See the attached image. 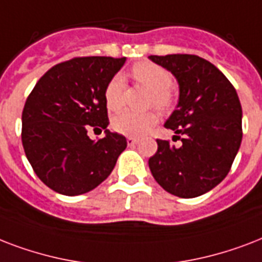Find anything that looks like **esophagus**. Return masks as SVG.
Returning a JSON list of instances; mask_svg holds the SVG:
<instances>
[{"mask_svg": "<svg viewBox=\"0 0 262 262\" xmlns=\"http://www.w3.org/2000/svg\"><path fill=\"white\" fill-rule=\"evenodd\" d=\"M138 142H139V138H135V137H128V138H127V143H128L129 146L135 145V143H138Z\"/></svg>", "mask_w": 262, "mask_h": 262, "instance_id": "1", "label": "esophagus"}]
</instances>
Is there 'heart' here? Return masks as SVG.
<instances>
[{
	"label": "heart",
	"instance_id": "heart-1",
	"mask_svg": "<svg viewBox=\"0 0 262 262\" xmlns=\"http://www.w3.org/2000/svg\"><path fill=\"white\" fill-rule=\"evenodd\" d=\"M134 78L149 89L153 94L154 105L161 111H167L172 105V95L169 87L172 84L171 74L165 68L149 61L138 62L133 67ZM124 79L121 75H115L105 89V101L111 111H117L123 105ZM157 123V115L154 112H134L123 111L113 119V128L117 133L139 137L149 131Z\"/></svg>",
	"mask_w": 262,
	"mask_h": 262
}]
</instances>
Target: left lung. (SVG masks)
Returning a JSON list of instances; mask_svg holds the SVG:
<instances>
[{
  "label": "left lung",
  "instance_id": "8db88e82",
  "mask_svg": "<svg viewBox=\"0 0 262 262\" xmlns=\"http://www.w3.org/2000/svg\"><path fill=\"white\" fill-rule=\"evenodd\" d=\"M149 58L169 71L179 84V101L164 127L182 135L180 147L157 139L150 171L165 191L180 198L200 196L226 178L238 153L242 142L238 94L205 58L194 54Z\"/></svg>",
  "mask_w": 262,
  "mask_h": 262
}]
</instances>
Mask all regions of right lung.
Wrapping results in <instances>:
<instances>
[{"mask_svg":"<svg viewBox=\"0 0 262 262\" xmlns=\"http://www.w3.org/2000/svg\"><path fill=\"white\" fill-rule=\"evenodd\" d=\"M125 57H78L54 66L28 95L21 142L36 176L62 195L94 190L116 165L127 139L108 129L105 89ZM89 128L105 129L93 141Z\"/></svg>","mask_w":262,"mask_h":262,"instance_id":"obj_1","label":"right lung"}]
</instances>
